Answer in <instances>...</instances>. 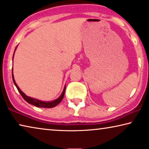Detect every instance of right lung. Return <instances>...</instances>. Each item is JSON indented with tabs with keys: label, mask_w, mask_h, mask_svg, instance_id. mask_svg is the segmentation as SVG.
<instances>
[{
	"label": "right lung",
	"mask_w": 149,
	"mask_h": 149,
	"mask_svg": "<svg viewBox=\"0 0 149 149\" xmlns=\"http://www.w3.org/2000/svg\"><path fill=\"white\" fill-rule=\"evenodd\" d=\"M15 49H16V48H15ZM13 56H14V54H13ZM12 77H13V81L14 84L15 85L17 89L18 90L19 93L20 95L22 96V97L24 98V99L26 100V102H28V103H30L31 104H33V105L37 107H42V108H52V107H54L57 105L58 103H60L61 101V100H63V96H64V95H65V88H64L63 91L61 95L59 97L57 98V99L53 100V101L45 102V101H42V100L36 99V98L30 97V96H28L27 95H25V94L23 93L22 91H21L20 88H19V86H17V84H16L15 81L13 74V69H12Z\"/></svg>",
	"instance_id": "1"
}]
</instances>
